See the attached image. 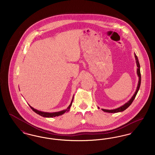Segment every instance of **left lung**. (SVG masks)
Instances as JSON below:
<instances>
[{
    "label": "left lung",
    "instance_id": "obj_1",
    "mask_svg": "<svg viewBox=\"0 0 155 155\" xmlns=\"http://www.w3.org/2000/svg\"><path fill=\"white\" fill-rule=\"evenodd\" d=\"M135 54V60H136V63H137V73L138 74V76L139 77V81H138V86H137V90L135 92V94H134L133 97L131 98V99L127 102V103H125L124 105L120 106V107L117 108V109H113V110H107V109H102V110L104 111V112H106V113H118V112H121V111H123L125 110V109H127L131 104V103H133L135 96L137 95L138 91H139V89L140 87V82H141V75H140V63H139V61H138V57L137 56L136 54L134 53ZM99 109V107H98Z\"/></svg>",
    "mask_w": 155,
    "mask_h": 155
}]
</instances>
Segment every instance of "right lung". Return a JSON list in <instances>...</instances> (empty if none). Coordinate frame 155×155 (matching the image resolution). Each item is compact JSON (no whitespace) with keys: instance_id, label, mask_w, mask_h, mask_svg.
<instances>
[{"instance_id":"right-lung-1","label":"right lung","mask_w":155,"mask_h":155,"mask_svg":"<svg viewBox=\"0 0 155 155\" xmlns=\"http://www.w3.org/2000/svg\"><path fill=\"white\" fill-rule=\"evenodd\" d=\"M73 98H74V96L73 97V99L71 102L70 104L68 106V107L67 108L66 110H63L62 111H60L58 112H54V113H48V112H44V111H39L37 110V109H35L34 108H33L32 107H31L29 104L30 107L31 108V109L32 110L34 111V112H35L37 114L42 116V117H56V116H61L62 114H63L64 113L66 112H68V111L70 110V107L71 106V104H72V102H73Z\"/></svg>"}]
</instances>
